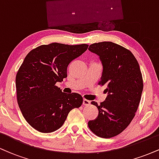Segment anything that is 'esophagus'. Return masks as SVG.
Returning a JSON list of instances; mask_svg holds the SVG:
<instances>
[{"label": "esophagus", "instance_id": "1", "mask_svg": "<svg viewBox=\"0 0 159 159\" xmlns=\"http://www.w3.org/2000/svg\"><path fill=\"white\" fill-rule=\"evenodd\" d=\"M83 105H86V106H87V105H90V101L86 99V98H84V99H83Z\"/></svg>", "mask_w": 159, "mask_h": 159}]
</instances>
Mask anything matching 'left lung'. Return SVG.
I'll use <instances>...</instances> for the list:
<instances>
[{
    "instance_id": "obj_1",
    "label": "left lung",
    "mask_w": 159,
    "mask_h": 159,
    "mask_svg": "<svg viewBox=\"0 0 159 159\" xmlns=\"http://www.w3.org/2000/svg\"><path fill=\"white\" fill-rule=\"evenodd\" d=\"M89 51L99 56L103 66L98 84L106 86L107 96L98 105V115L88 122L96 135L116 136L126 129L138 110L143 84L139 64L129 50L112 42L93 43Z\"/></svg>"
}]
</instances>
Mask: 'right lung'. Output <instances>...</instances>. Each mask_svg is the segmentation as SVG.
I'll return each mask as SVG.
<instances>
[{
  "label": "right lung",
  "mask_w": 159,
  "mask_h": 159,
  "mask_svg": "<svg viewBox=\"0 0 159 159\" xmlns=\"http://www.w3.org/2000/svg\"><path fill=\"white\" fill-rule=\"evenodd\" d=\"M88 45H43L30 51L16 74V87L20 110L36 130L50 133L60 129L69 111L79 107L83 98L65 93L55 85L67 77L71 61L87 51Z\"/></svg>",
  "instance_id": "add662e5"
}]
</instances>
